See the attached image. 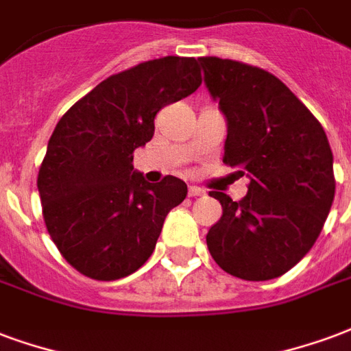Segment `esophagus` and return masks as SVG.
Here are the masks:
<instances>
[{
    "mask_svg": "<svg viewBox=\"0 0 351 351\" xmlns=\"http://www.w3.org/2000/svg\"><path fill=\"white\" fill-rule=\"evenodd\" d=\"M188 193H189V197H201V195H204V189L199 188V186H189Z\"/></svg>",
    "mask_w": 351,
    "mask_h": 351,
    "instance_id": "1",
    "label": "esophagus"
}]
</instances>
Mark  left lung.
Instances as JSON below:
<instances>
[{"label":"left lung","mask_w":351,"mask_h":351,"mask_svg":"<svg viewBox=\"0 0 351 351\" xmlns=\"http://www.w3.org/2000/svg\"><path fill=\"white\" fill-rule=\"evenodd\" d=\"M227 117L223 163L247 171V195L212 191L223 215L206 234L217 266L245 281L287 274L320 236L335 197L333 152L318 119L287 85L253 64L199 57Z\"/></svg>","instance_id":"1"}]
</instances>
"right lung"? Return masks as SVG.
Listing matches in <instances>:
<instances>
[{
	"label": "right lung",
	"mask_w": 351,
	"mask_h": 351,
	"mask_svg": "<svg viewBox=\"0 0 351 351\" xmlns=\"http://www.w3.org/2000/svg\"><path fill=\"white\" fill-rule=\"evenodd\" d=\"M201 83L195 57L145 61L98 83L57 123L37 188L51 240L82 275L117 281L152 255L188 186L173 175L147 182L134 150L152 139L158 111Z\"/></svg>",
	"instance_id": "add662e5"
}]
</instances>
